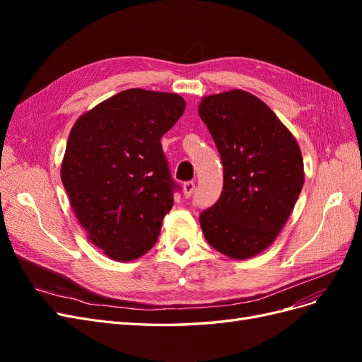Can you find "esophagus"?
<instances>
[{"label":"esophagus","mask_w":362,"mask_h":362,"mask_svg":"<svg viewBox=\"0 0 362 362\" xmlns=\"http://www.w3.org/2000/svg\"><path fill=\"white\" fill-rule=\"evenodd\" d=\"M194 187H196V184H194V181H187V182H184V196L185 198H190V196L193 194V192H194Z\"/></svg>","instance_id":"esophagus-1"}]
</instances>
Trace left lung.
Returning <instances> with one entry per match:
<instances>
[{
	"label": "left lung",
	"instance_id": "left-lung-1",
	"mask_svg": "<svg viewBox=\"0 0 362 362\" xmlns=\"http://www.w3.org/2000/svg\"><path fill=\"white\" fill-rule=\"evenodd\" d=\"M199 116L223 166L218 201L199 216L205 240L234 259L264 250L290 217L303 185L298 141L257 96L231 90L206 96Z\"/></svg>",
	"mask_w": 362,
	"mask_h": 362
}]
</instances>
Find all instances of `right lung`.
Masks as SVG:
<instances>
[{"instance_id":"1","label":"right lung","mask_w":362,"mask_h":362,"mask_svg":"<svg viewBox=\"0 0 362 362\" xmlns=\"http://www.w3.org/2000/svg\"><path fill=\"white\" fill-rule=\"evenodd\" d=\"M184 110L177 93L128 89L71 129L62 182L90 243L116 261L136 259L157 242L180 190L160 139Z\"/></svg>"}]
</instances>
